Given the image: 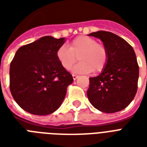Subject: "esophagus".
I'll return each instance as SVG.
<instances>
[{"instance_id":"34e87169","label":"esophagus","mask_w":147,"mask_h":147,"mask_svg":"<svg viewBox=\"0 0 147 147\" xmlns=\"http://www.w3.org/2000/svg\"><path fill=\"white\" fill-rule=\"evenodd\" d=\"M72 77H73L74 80H76V79H77V78H78V76H77V75H75V74H72Z\"/></svg>"}]
</instances>
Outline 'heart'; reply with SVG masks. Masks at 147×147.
Returning a JSON list of instances; mask_svg holds the SVG:
<instances>
[{"label":"heart","mask_w":147,"mask_h":147,"mask_svg":"<svg viewBox=\"0 0 147 147\" xmlns=\"http://www.w3.org/2000/svg\"><path fill=\"white\" fill-rule=\"evenodd\" d=\"M77 56L81 62L74 67L72 71L82 74L89 73L93 70L96 72L102 71L108 59L106 47L87 36H78L71 41L69 48L64 44L56 51V57L65 69H69L76 63Z\"/></svg>","instance_id":"obj_1"}]
</instances>
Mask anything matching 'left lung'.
<instances>
[{
    "label": "left lung",
    "mask_w": 147,
    "mask_h": 147,
    "mask_svg": "<svg viewBox=\"0 0 147 147\" xmlns=\"http://www.w3.org/2000/svg\"><path fill=\"white\" fill-rule=\"evenodd\" d=\"M100 39L107 51V62L102 72L89 78L87 91L90 103L105 113H115L127 107L137 91L139 65L133 47L111 32L88 34Z\"/></svg>",
    "instance_id": "1"
}]
</instances>
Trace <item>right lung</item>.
<instances>
[{
    "instance_id": "obj_1",
    "label": "right lung",
    "mask_w": 147,
    "mask_h": 147,
    "mask_svg": "<svg viewBox=\"0 0 147 147\" xmlns=\"http://www.w3.org/2000/svg\"><path fill=\"white\" fill-rule=\"evenodd\" d=\"M65 41L47 36L17 51L10 66V90L24 111L47 115L62 105L67 87L73 82L56 57Z\"/></svg>"
}]
</instances>
